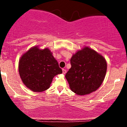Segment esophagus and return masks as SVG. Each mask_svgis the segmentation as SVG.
<instances>
[{"label":"esophagus","mask_w":127,"mask_h":127,"mask_svg":"<svg viewBox=\"0 0 127 127\" xmlns=\"http://www.w3.org/2000/svg\"><path fill=\"white\" fill-rule=\"evenodd\" d=\"M62 70H63V73L64 75V74L66 73V72H67L66 70H65V69H64V68H63Z\"/></svg>","instance_id":"1"}]
</instances>
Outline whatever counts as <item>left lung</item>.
Returning <instances> with one entry per match:
<instances>
[{
    "instance_id": "left-lung-1",
    "label": "left lung",
    "mask_w": 127,
    "mask_h": 127,
    "mask_svg": "<svg viewBox=\"0 0 127 127\" xmlns=\"http://www.w3.org/2000/svg\"><path fill=\"white\" fill-rule=\"evenodd\" d=\"M70 63L65 77L73 92L86 95L100 87L107 70V63L101 54L85 46L73 55Z\"/></svg>"
}]
</instances>
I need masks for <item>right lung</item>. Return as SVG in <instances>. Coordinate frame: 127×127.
I'll use <instances>...</instances> for the list:
<instances>
[{"mask_svg": "<svg viewBox=\"0 0 127 127\" xmlns=\"http://www.w3.org/2000/svg\"><path fill=\"white\" fill-rule=\"evenodd\" d=\"M19 74L23 84L34 92L48 90L55 76L62 73L57 61L48 48L33 46L20 58Z\"/></svg>", "mask_w": 127, "mask_h": 127, "instance_id": "obj_1", "label": "right lung"}]
</instances>
